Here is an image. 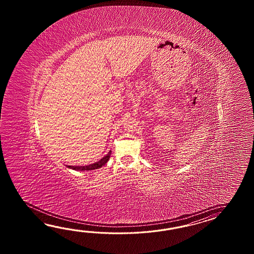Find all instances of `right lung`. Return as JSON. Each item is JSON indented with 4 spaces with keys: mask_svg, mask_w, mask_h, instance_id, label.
Instances as JSON below:
<instances>
[{
    "mask_svg": "<svg viewBox=\"0 0 254 254\" xmlns=\"http://www.w3.org/2000/svg\"><path fill=\"white\" fill-rule=\"evenodd\" d=\"M111 153L112 151H110L108 152V154H106L105 156L102 158L100 161L94 162L92 164L90 165H86V166H71V165H66L67 167L72 169V170H75V171H92V170H96V169H100L101 167H103V165L106 164V162H108L110 160V156H111Z\"/></svg>",
    "mask_w": 254,
    "mask_h": 254,
    "instance_id": "add662e5",
    "label": "right lung"
}]
</instances>
